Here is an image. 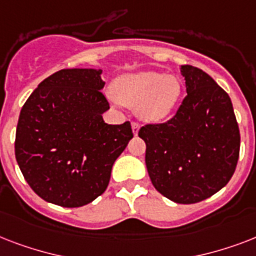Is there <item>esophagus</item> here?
<instances>
[{
    "label": "esophagus",
    "mask_w": 256,
    "mask_h": 256,
    "mask_svg": "<svg viewBox=\"0 0 256 256\" xmlns=\"http://www.w3.org/2000/svg\"><path fill=\"white\" fill-rule=\"evenodd\" d=\"M132 134H134V136H138V132H140V124L134 122V124H132Z\"/></svg>",
    "instance_id": "obj_1"
}]
</instances>
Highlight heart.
I'll return each instance as SVG.
<instances>
[{
    "instance_id": "1",
    "label": "heart",
    "mask_w": 256,
    "mask_h": 256,
    "mask_svg": "<svg viewBox=\"0 0 256 256\" xmlns=\"http://www.w3.org/2000/svg\"><path fill=\"white\" fill-rule=\"evenodd\" d=\"M182 88V82L175 76L142 70L116 78L110 98L128 108H136V116L144 122L158 124L174 112Z\"/></svg>"
}]
</instances>
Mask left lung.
Returning <instances> with one entry per match:
<instances>
[{
    "label": "left lung",
    "mask_w": 256,
    "mask_h": 256,
    "mask_svg": "<svg viewBox=\"0 0 256 256\" xmlns=\"http://www.w3.org/2000/svg\"><path fill=\"white\" fill-rule=\"evenodd\" d=\"M186 98L166 124H148L146 144L152 184L175 203L191 204L226 186L239 158L240 134L228 94L203 70L179 66Z\"/></svg>",
    "instance_id": "left-lung-1"
}]
</instances>
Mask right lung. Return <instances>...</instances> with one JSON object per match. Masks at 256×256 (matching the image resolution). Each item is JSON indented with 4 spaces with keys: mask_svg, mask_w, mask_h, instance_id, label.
Listing matches in <instances>:
<instances>
[{
    "mask_svg": "<svg viewBox=\"0 0 256 256\" xmlns=\"http://www.w3.org/2000/svg\"><path fill=\"white\" fill-rule=\"evenodd\" d=\"M102 69H62L40 84L22 106L16 160L38 196L81 207L108 184L112 164L132 138L130 122L108 124Z\"/></svg>",
    "mask_w": 256,
    "mask_h": 256,
    "instance_id": "obj_1",
    "label": "right lung"
}]
</instances>
